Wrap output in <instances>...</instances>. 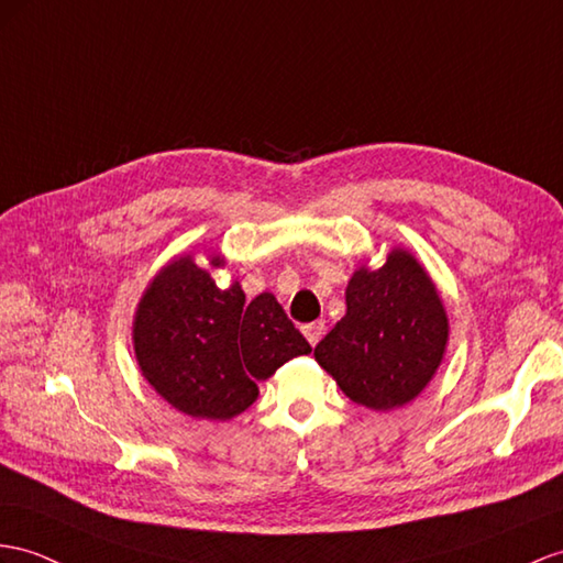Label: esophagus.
<instances>
[{
  "label": "esophagus",
  "instance_id": "1",
  "mask_svg": "<svg viewBox=\"0 0 563 563\" xmlns=\"http://www.w3.org/2000/svg\"><path fill=\"white\" fill-rule=\"evenodd\" d=\"M303 334H306V339L310 341V346H318V341H320L322 334H324V322L318 320V322L306 324V327H303Z\"/></svg>",
  "mask_w": 563,
  "mask_h": 563
}]
</instances>
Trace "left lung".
Instances as JSON below:
<instances>
[{
  "mask_svg": "<svg viewBox=\"0 0 563 563\" xmlns=\"http://www.w3.org/2000/svg\"><path fill=\"white\" fill-rule=\"evenodd\" d=\"M446 339V312L428 272L410 253L391 251L379 269L353 274L346 314L314 346V361L351 401L389 410L424 389Z\"/></svg>",
  "mask_w": 563,
  "mask_h": 563,
  "instance_id": "8db88e82",
  "label": "left lung"
}]
</instances>
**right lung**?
<instances>
[{
	"label": "right lung",
	"mask_w": 563,
	"mask_h": 563,
	"mask_svg": "<svg viewBox=\"0 0 563 563\" xmlns=\"http://www.w3.org/2000/svg\"><path fill=\"white\" fill-rule=\"evenodd\" d=\"M219 267L222 260L212 257ZM145 379L190 418L229 420L257 399V382L310 353L306 336L272 294L251 303L239 284L219 289L190 257L164 267L133 322Z\"/></svg>",
	"instance_id": "1"
}]
</instances>
